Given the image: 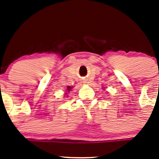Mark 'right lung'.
<instances>
[{
    "label": "right lung",
    "instance_id": "obj_1",
    "mask_svg": "<svg viewBox=\"0 0 159 159\" xmlns=\"http://www.w3.org/2000/svg\"><path fill=\"white\" fill-rule=\"evenodd\" d=\"M70 88H71V87H67V91H68V92L70 91Z\"/></svg>",
    "mask_w": 159,
    "mask_h": 159
}]
</instances>
